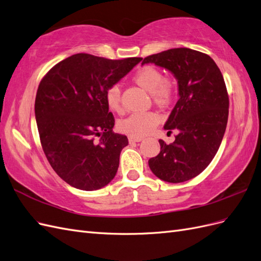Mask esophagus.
<instances>
[{"mask_svg": "<svg viewBox=\"0 0 261 261\" xmlns=\"http://www.w3.org/2000/svg\"><path fill=\"white\" fill-rule=\"evenodd\" d=\"M143 140V137H129L128 138V141L129 143H139V141Z\"/></svg>", "mask_w": 261, "mask_h": 261, "instance_id": "34e87169", "label": "esophagus"}]
</instances>
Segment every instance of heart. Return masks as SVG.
Returning <instances> with one entry per match:
<instances>
[{
    "instance_id": "heart-1",
    "label": "heart",
    "mask_w": 261,
    "mask_h": 261,
    "mask_svg": "<svg viewBox=\"0 0 261 261\" xmlns=\"http://www.w3.org/2000/svg\"><path fill=\"white\" fill-rule=\"evenodd\" d=\"M133 82L150 92L153 103L160 108H169L176 97V86L171 78L163 77L159 68L152 65L141 66L133 75ZM108 108L114 112L122 111L121 90L117 86H112L106 92ZM161 115L149 111L134 113L117 124L118 130L132 137H143L153 130L161 122Z\"/></svg>"
}]
</instances>
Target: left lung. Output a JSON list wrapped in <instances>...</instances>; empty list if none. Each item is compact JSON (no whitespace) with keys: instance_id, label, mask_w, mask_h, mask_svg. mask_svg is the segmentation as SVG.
Returning a JSON list of instances; mask_svg holds the SVG:
<instances>
[{"instance_id":"1","label":"left lung","mask_w":261,"mask_h":261,"mask_svg":"<svg viewBox=\"0 0 261 261\" xmlns=\"http://www.w3.org/2000/svg\"><path fill=\"white\" fill-rule=\"evenodd\" d=\"M169 69L178 81L179 99L164 128L177 129L174 143L159 140L161 149L148 164L153 174L169 183H181L206 169L224 136L228 93L222 73L208 54L187 48L170 49L145 58Z\"/></svg>"}]
</instances>
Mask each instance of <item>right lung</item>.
Instances as JSON below:
<instances>
[{"mask_svg":"<svg viewBox=\"0 0 261 261\" xmlns=\"http://www.w3.org/2000/svg\"><path fill=\"white\" fill-rule=\"evenodd\" d=\"M141 60L78 53L54 65L39 84L35 114L40 143L52 169L70 186L97 191L114 178L128 139L113 132L106 92Z\"/></svg>","mask_w":261,"mask_h":261,"instance_id":"obj_1","label":"right lung"}]
</instances>
